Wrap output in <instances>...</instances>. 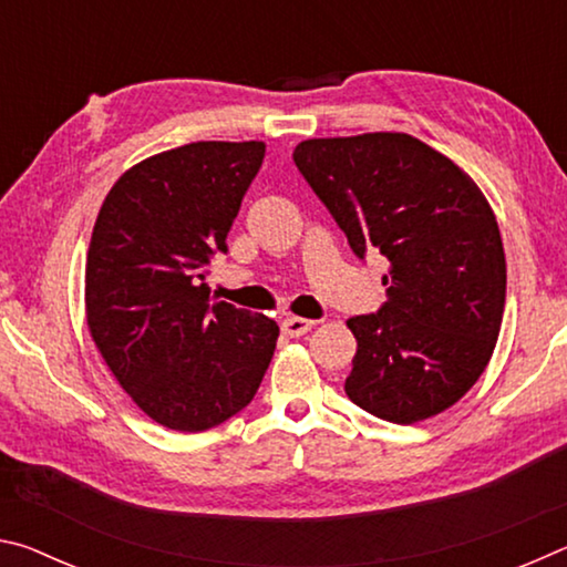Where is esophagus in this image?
<instances>
[{"instance_id":"obj_1","label":"esophagus","mask_w":567,"mask_h":567,"mask_svg":"<svg viewBox=\"0 0 567 567\" xmlns=\"http://www.w3.org/2000/svg\"><path fill=\"white\" fill-rule=\"evenodd\" d=\"M315 328V320H305V318H287L282 322V332L290 334V338H302L305 332H310Z\"/></svg>"}]
</instances>
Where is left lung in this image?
I'll return each instance as SVG.
<instances>
[{"label":"left lung","instance_id":"8db88e82","mask_svg":"<svg viewBox=\"0 0 567 567\" xmlns=\"http://www.w3.org/2000/svg\"><path fill=\"white\" fill-rule=\"evenodd\" d=\"M292 159L348 235L388 260V302L358 315L348 398L412 425L465 395L493 358L505 310V252L470 175L410 134L305 140Z\"/></svg>","mask_w":567,"mask_h":567}]
</instances>
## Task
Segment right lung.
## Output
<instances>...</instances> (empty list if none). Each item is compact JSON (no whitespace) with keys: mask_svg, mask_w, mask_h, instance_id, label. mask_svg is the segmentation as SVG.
<instances>
[{"mask_svg":"<svg viewBox=\"0 0 567 567\" xmlns=\"http://www.w3.org/2000/svg\"><path fill=\"white\" fill-rule=\"evenodd\" d=\"M265 142H192L114 182L92 229L87 328L142 412L203 433L249 405L270 368L277 322L209 305L205 267L262 167Z\"/></svg>","mask_w":567,"mask_h":567,"instance_id":"obj_1","label":"right lung"}]
</instances>
